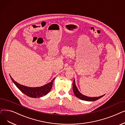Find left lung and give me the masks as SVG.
<instances>
[{"instance_id":"1","label":"left lung","mask_w":125,"mask_h":125,"mask_svg":"<svg viewBox=\"0 0 125 125\" xmlns=\"http://www.w3.org/2000/svg\"><path fill=\"white\" fill-rule=\"evenodd\" d=\"M73 90L74 94L76 96V97L82 100H84V101H96L101 98H102L103 97L104 95H103V96L98 97H89L86 96H84V95L82 94L78 90L77 88L76 84H75V81L74 80L73 81Z\"/></svg>"}]
</instances>
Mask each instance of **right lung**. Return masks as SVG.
<instances>
[{"instance_id": "obj_1", "label": "right lung", "mask_w": 125, "mask_h": 125, "mask_svg": "<svg viewBox=\"0 0 125 125\" xmlns=\"http://www.w3.org/2000/svg\"><path fill=\"white\" fill-rule=\"evenodd\" d=\"M10 77L11 80L14 82V83L19 89L21 92H22L23 94H24L26 96L29 97L35 98L43 97L44 96H45V95H46L48 93H49V92L50 91L52 88L53 82L55 79V78L53 79L51 82L42 86L31 87L20 84L11 78V76Z\"/></svg>"}]
</instances>
